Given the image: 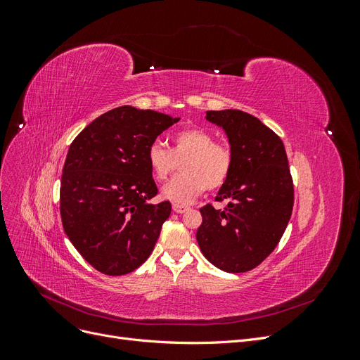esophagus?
<instances>
[{
    "label": "esophagus",
    "mask_w": 360,
    "mask_h": 360,
    "mask_svg": "<svg viewBox=\"0 0 360 360\" xmlns=\"http://www.w3.org/2000/svg\"><path fill=\"white\" fill-rule=\"evenodd\" d=\"M172 210L176 213H184V212L189 210V207L184 205V204H172Z\"/></svg>",
    "instance_id": "esophagus-1"
}]
</instances>
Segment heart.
I'll return each mask as SVG.
<instances>
[{
	"mask_svg": "<svg viewBox=\"0 0 360 360\" xmlns=\"http://www.w3.org/2000/svg\"><path fill=\"white\" fill-rule=\"evenodd\" d=\"M181 162V174L167 183L162 197L174 202H189L209 188H222L231 174L233 155L224 144L214 143L204 129L189 127L174 134L171 150L159 141L150 144L147 163L158 181H165Z\"/></svg>",
	"mask_w": 360,
	"mask_h": 360,
	"instance_id": "1",
	"label": "heart"
}]
</instances>
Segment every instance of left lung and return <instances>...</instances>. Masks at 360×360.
Returning a JSON list of instances; mask_svg holds the SVG:
<instances>
[{"instance_id":"8db88e82","label":"left lung","mask_w":360,"mask_h":360,"mask_svg":"<svg viewBox=\"0 0 360 360\" xmlns=\"http://www.w3.org/2000/svg\"><path fill=\"white\" fill-rule=\"evenodd\" d=\"M224 129L233 168L216 201L201 207L197 242L202 255L228 274L252 270L279 243L292 212L294 189L284 143L259 120L238 110L207 111Z\"/></svg>"}]
</instances>
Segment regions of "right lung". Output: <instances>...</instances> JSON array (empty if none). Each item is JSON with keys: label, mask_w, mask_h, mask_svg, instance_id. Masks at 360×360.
<instances>
[{"label": "right lung", "mask_w": 360, "mask_h": 360, "mask_svg": "<svg viewBox=\"0 0 360 360\" xmlns=\"http://www.w3.org/2000/svg\"><path fill=\"white\" fill-rule=\"evenodd\" d=\"M179 120L118 106L93 120L69 147L60 188L63 228L105 275L130 274L153 252L171 202L151 201L158 188L147 150Z\"/></svg>", "instance_id": "obj_1"}]
</instances>
